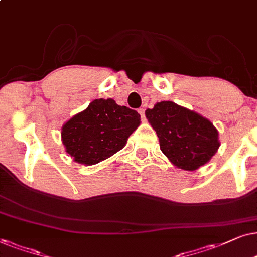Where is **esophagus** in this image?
Wrapping results in <instances>:
<instances>
[{
	"label": "esophagus",
	"mask_w": 257,
	"mask_h": 257,
	"mask_svg": "<svg viewBox=\"0 0 257 257\" xmlns=\"http://www.w3.org/2000/svg\"><path fill=\"white\" fill-rule=\"evenodd\" d=\"M139 112H140V115H141V117H142L143 121H145V119H146V115H145V109H143V108H140V109H139Z\"/></svg>",
	"instance_id": "1"
}]
</instances>
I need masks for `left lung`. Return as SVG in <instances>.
I'll list each match as a JSON object with an SVG mask.
<instances>
[{"label": "left lung", "instance_id": "1", "mask_svg": "<svg viewBox=\"0 0 257 257\" xmlns=\"http://www.w3.org/2000/svg\"><path fill=\"white\" fill-rule=\"evenodd\" d=\"M146 117L156 132L162 153L181 169H198L220 147L213 123L175 102H157L153 109H147Z\"/></svg>", "mask_w": 257, "mask_h": 257}]
</instances>
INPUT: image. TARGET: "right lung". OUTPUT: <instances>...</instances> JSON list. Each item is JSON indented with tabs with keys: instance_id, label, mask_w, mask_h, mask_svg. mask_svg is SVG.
<instances>
[{
	"instance_id": "1",
	"label": "right lung",
	"mask_w": 257,
	"mask_h": 257,
	"mask_svg": "<svg viewBox=\"0 0 257 257\" xmlns=\"http://www.w3.org/2000/svg\"><path fill=\"white\" fill-rule=\"evenodd\" d=\"M140 123L136 110L98 98L64 123L61 138L75 162L93 166L121 150Z\"/></svg>"
}]
</instances>
